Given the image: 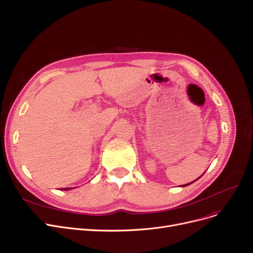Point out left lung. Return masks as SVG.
<instances>
[{
  "label": "left lung",
  "instance_id": "left-lung-1",
  "mask_svg": "<svg viewBox=\"0 0 253 253\" xmlns=\"http://www.w3.org/2000/svg\"><path fill=\"white\" fill-rule=\"evenodd\" d=\"M203 174H204V173H203ZM203 174H202V175H203ZM202 175H201V177H202ZM201 177H200V178H201ZM200 178H199V179H200ZM196 180H197V179H196ZM196 180H195V181H196ZM195 181H193V182H195ZM193 182H191V183H188V184H185V185H182V187H185V186H188V185L192 184Z\"/></svg>",
  "mask_w": 253,
  "mask_h": 253
}]
</instances>
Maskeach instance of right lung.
Instances as JSON below:
<instances>
[{
    "label": "right lung",
    "instance_id": "1",
    "mask_svg": "<svg viewBox=\"0 0 253 253\" xmlns=\"http://www.w3.org/2000/svg\"><path fill=\"white\" fill-rule=\"evenodd\" d=\"M69 189H71V188H62V190H69Z\"/></svg>",
    "mask_w": 253,
    "mask_h": 253
}]
</instances>
